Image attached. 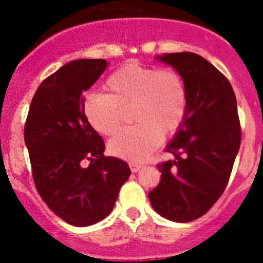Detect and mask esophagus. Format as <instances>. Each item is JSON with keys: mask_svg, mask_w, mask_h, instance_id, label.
Returning <instances> with one entry per match:
<instances>
[{"mask_svg": "<svg viewBox=\"0 0 263 263\" xmlns=\"http://www.w3.org/2000/svg\"><path fill=\"white\" fill-rule=\"evenodd\" d=\"M130 170H132V173H138L139 170L142 168V164H137V163H130Z\"/></svg>", "mask_w": 263, "mask_h": 263, "instance_id": "obj_1", "label": "esophagus"}]
</instances>
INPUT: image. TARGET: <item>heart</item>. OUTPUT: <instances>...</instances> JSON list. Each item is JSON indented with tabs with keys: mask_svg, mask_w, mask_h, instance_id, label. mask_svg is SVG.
Here are the masks:
<instances>
[{
	"mask_svg": "<svg viewBox=\"0 0 263 263\" xmlns=\"http://www.w3.org/2000/svg\"><path fill=\"white\" fill-rule=\"evenodd\" d=\"M104 89L106 95L85 97L84 117L95 132L110 136L120 127L122 110L133 109L132 120L137 124L118 132L108 143L113 157L133 163L145 162L159 147L163 136L178 132L187 115V88L173 69L130 63L106 79Z\"/></svg>",
	"mask_w": 263,
	"mask_h": 263,
	"instance_id": "1",
	"label": "heart"
}]
</instances>
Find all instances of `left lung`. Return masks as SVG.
<instances>
[{"instance_id":"8db88e82","label":"left lung","mask_w":263,"mask_h":263,"mask_svg":"<svg viewBox=\"0 0 263 263\" xmlns=\"http://www.w3.org/2000/svg\"><path fill=\"white\" fill-rule=\"evenodd\" d=\"M155 60L182 76L188 108L166 146L175 158L157 166L160 183L148 199L162 217L188 222L208 212L228 184L241 143L237 100L228 79L197 53H163Z\"/></svg>"}]
</instances>
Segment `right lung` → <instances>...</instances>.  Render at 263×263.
<instances>
[{
    "instance_id": "right-lung-1",
    "label": "right lung",
    "mask_w": 263,
    "mask_h": 263,
    "mask_svg": "<svg viewBox=\"0 0 263 263\" xmlns=\"http://www.w3.org/2000/svg\"><path fill=\"white\" fill-rule=\"evenodd\" d=\"M108 64L104 59L64 64L38 87L25 125L36 190L55 215L75 227L105 218L132 174L125 160L104 155L103 138L83 113L84 92Z\"/></svg>"
}]
</instances>
